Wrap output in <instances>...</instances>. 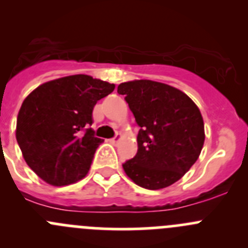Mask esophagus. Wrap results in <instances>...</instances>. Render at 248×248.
Segmentation results:
<instances>
[{"mask_svg": "<svg viewBox=\"0 0 248 248\" xmlns=\"http://www.w3.org/2000/svg\"><path fill=\"white\" fill-rule=\"evenodd\" d=\"M121 138H122V136L121 135H119V133H117V135L116 136H115V137H113V138H111V143H117V142H119V140H121Z\"/></svg>", "mask_w": 248, "mask_h": 248, "instance_id": "obj_1", "label": "esophagus"}]
</instances>
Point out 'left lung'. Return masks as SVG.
<instances>
[{
    "label": "left lung",
    "instance_id": "1",
    "mask_svg": "<svg viewBox=\"0 0 248 248\" xmlns=\"http://www.w3.org/2000/svg\"><path fill=\"white\" fill-rule=\"evenodd\" d=\"M124 95L140 127L138 152L122 164L138 186L160 189L179 181L197 161L204 143L200 108L181 90L154 80L121 83Z\"/></svg>",
    "mask_w": 248,
    "mask_h": 248
}]
</instances>
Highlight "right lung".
Wrapping results in <instances>:
<instances>
[{"instance_id": "add662e5", "label": "right lung", "mask_w": 248, "mask_h": 248, "mask_svg": "<svg viewBox=\"0 0 248 248\" xmlns=\"http://www.w3.org/2000/svg\"><path fill=\"white\" fill-rule=\"evenodd\" d=\"M115 89L90 76L76 75L39 85L23 101L16 138L27 161L40 179L52 186L82 180L96 148L93 108Z\"/></svg>"}]
</instances>
